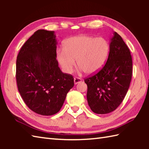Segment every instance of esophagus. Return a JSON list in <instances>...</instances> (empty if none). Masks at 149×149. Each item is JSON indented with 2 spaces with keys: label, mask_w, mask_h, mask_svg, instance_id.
<instances>
[{
  "label": "esophagus",
  "mask_w": 149,
  "mask_h": 149,
  "mask_svg": "<svg viewBox=\"0 0 149 149\" xmlns=\"http://www.w3.org/2000/svg\"><path fill=\"white\" fill-rule=\"evenodd\" d=\"M82 81V79L79 77H74V83L75 84H77V83H80V82Z\"/></svg>",
  "instance_id": "esophagus-1"
}]
</instances>
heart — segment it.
<instances>
[{
    "mask_svg": "<svg viewBox=\"0 0 149 149\" xmlns=\"http://www.w3.org/2000/svg\"><path fill=\"white\" fill-rule=\"evenodd\" d=\"M109 50L108 42L102 37L79 35L66 39L63 50L57 52L56 58L66 73L72 71L77 59L79 67L86 74L91 75L103 67Z\"/></svg>",
    "mask_w": 149,
    "mask_h": 149,
    "instance_id": "heart-1",
    "label": "heart"
}]
</instances>
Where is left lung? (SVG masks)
<instances>
[{"instance_id":"8db88e82","label":"left lung","mask_w":149,"mask_h":149,"mask_svg":"<svg viewBox=\"0 0 149 149\" xmlns=\"http://www.w3.org/2000/svg\"><path fill=\"white\" fill-rule=\"evenodd\" d=\"M108 58L102 69L84 79L87 100L93 112L107 114L115 111L124 99L131 83L132 61L127 45L114 32Z\"/></svg>"}]
</instances>
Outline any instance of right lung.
<instances>
[{"label":"right lung","instance_id":"add662e5","mask_svg":"<svg viewBox=\"0 0 149 149\" xmlns=\"http://www.w3.org/2000/svg\"><path fill=\"white\" fill-rule=\"evenodd\" d=\"M54 31H36L22 47L17 59L18 90L28 107L42 115L59 111L74 85L73 76L63 73L56 59Z\"/></svg>","mask_w":149,"mask_h":149}]
</instances>
